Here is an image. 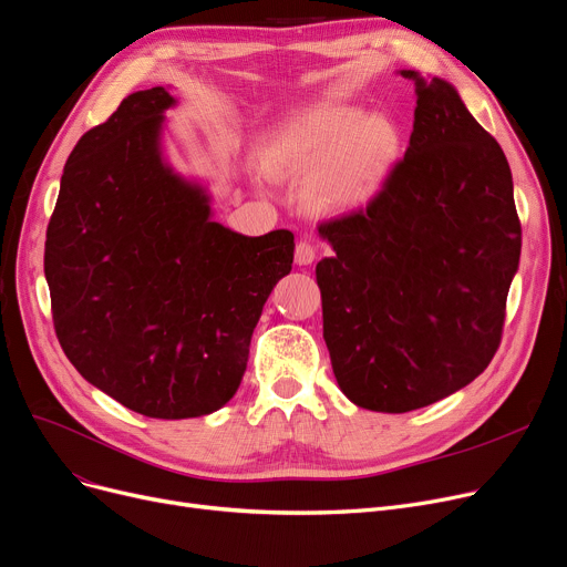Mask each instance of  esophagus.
Masks as SVG:
<instances>
[{"label":"esophagus","instance_id":"obj_1","mask_svg":"<svg viewBox=\"0 0 567 567\" xmlns=\"http://www.w3.org/2000/svg\"><path fill=\"white\" fill-rule=\"evenodd\" d=\"M293 259H297L299 266H308L315 261V245L306 238L297 243V252H293Z\"/></svg>","mask_w":567,"mask_h":567}]
</instances>
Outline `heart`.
Segmentation results:
<instances>
[{
	"label": "heart",
	"instance_id": "obj_1",
	"mask_svg": "<svg viewBox=\"0 0 567 567\" xmlns=\"http://www.w3.org/2000/svg\"><path fill=\"white\" fill-rule=\"evenodd\" d=\"M399 134L389 120L352 106H322L293 117L268 145L276 176L315 189L331 208H354L380 189L396 159Z\"/></svg>",
	"mask_w": 567,
	"mask_h": 567
}]
</instances>
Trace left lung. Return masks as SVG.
I'll list each match as a JSON object with an SVG mask.
<instances>
[{"mask_svg": "<svg viewBox=\"0 0 567 567\" xmlns=\"http://www.w3.org/2000/svg\"><path fill=\"white\" fill-rule=\"evenodd\" d=\"M416 83L410 145L365 208L319 225L333 375L354 405L426 408L494 359L522 223L503 147L442 79Z\"/></svg>", "mask_w": 567, "mask_h": 567, "instance_id": "obj_1", "label": "left lung"}]
</instances>
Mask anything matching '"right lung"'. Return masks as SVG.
Returning <instances> with one entry per match:
<instances>
[{
  "mask_svg": "<svg viewBox=\"0 0 567 567\" xmlns=\"http://www.w3.org/2000/svg\"><path fill=\"white\" fill-rule=\"evenodd\" d=\"M176 100L130 94L81 136L45 231L43 270L73 368L155 420L231 401L268 293L291 270L293 234L243 236L210 219L208 196L162 162Z\"/></svg>",
  "mask_w": 567,
  "mask_h": 567,
  "instance_id": "obj_1",
  "label": "right lung"
}]
</instances>
